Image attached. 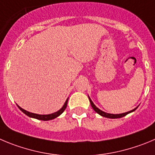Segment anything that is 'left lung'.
Here are the masks:
<instances>
[{"instance_id":"8db88e82","label":"left lung","mask_w":155,"mask_h":155,"mask_svg":"<svg viewBox=\"0 0 155 155\" xmlns=\"http://www.w3.org/2000/svg\"><path fill=\"white\" fill-rule=\"evenodd\" d=\"M89 102H90V104H91V105H92V108H93L94 111H95V112H97V113L99 114V115H102V116L105 117V118H122V117L125 116V115H128V114H129V113H131V112H134V110H136L137 108H138V107H137V108H134L133 110L129 111V112H125V113H121V114L106 113V112H103V111L100 110V109H99V108H97V107L95 106V105H94V103H93V102H92V101L91 100V99L89 97Z\"/></svg>"}]
</instances>
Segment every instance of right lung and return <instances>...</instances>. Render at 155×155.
<instances>
[{
	"label": "right lung",
	"mask_w": 155,
	"mask_h": 155,
	"mask_svg": "<svg viewBox=\"0 0 155 155\" xmlns=\"http://www.w3.org/2000/svg\"><path fill=\"white\" fill-rule=\"evenodd\" d=\"M67 102H68V99H66V101L65 102L63 106L60 108V110L57 111V112H54V113L49 114V115H38V114L32 113V112H27V111L23 109V108H21V107L19 106V105H17V106H18V108L21 109V111H22V112H24L25 115H27V116L30 117V118H37V119H39V120H43V121H48V120L54 119V118H56V117L60 116V115H61L63 112H64L65 109H66V106H67Z\"/></svg>",
	"instance_id": "obj_1"
}]
</instances>
